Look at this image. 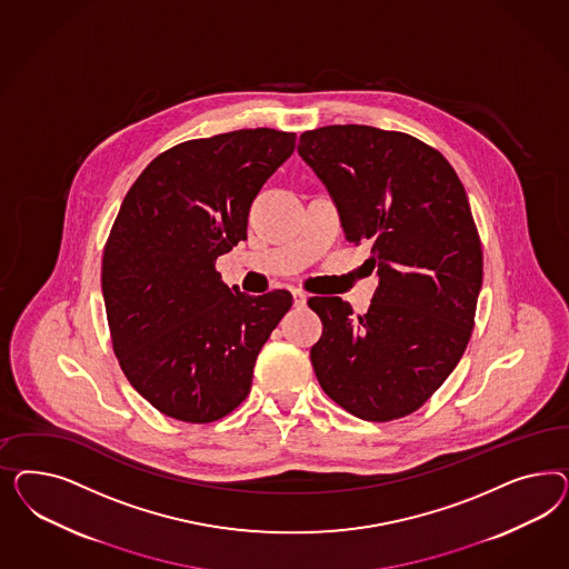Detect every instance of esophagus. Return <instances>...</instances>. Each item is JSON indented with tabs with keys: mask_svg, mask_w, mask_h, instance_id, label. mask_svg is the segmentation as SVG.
I'll return each instance as SVG.
<instances>
[{
	"mask_svg": "<svg viewBox=\"0 0 569 569\" xmlns=\"http://www.w3.org/2000/svg\"><path fill=\"white\" fill-rule=\"evenodd\" d=\"M293 307H305L307 305V293L300 292V290H293Z\"/></svg>",
	"mask_w": 569,
	"mask_h": 569,
	"instance_id": "1",
	"label": "esophagus"
}]
</instances>
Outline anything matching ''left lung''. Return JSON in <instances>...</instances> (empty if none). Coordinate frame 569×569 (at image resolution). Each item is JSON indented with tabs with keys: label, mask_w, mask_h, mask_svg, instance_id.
Here are the masks:
<instances>
[{
	"label": "left lung",
	"mask_w": 569,
	"mask_h": 569,
	"mask_svg": "<svg viewBox=\"0 0 569 569\" xmlns=\"http://www.w3.org/2000/svg\"><path fill=\"white\" fill-rule=\"evenodd\" d=\"M298 154L338 204L346 241L371 243L379 277L365 315L338 296L309 298L323 323L310 348L315 376L365 421L411 415L452 373L473 329L483 260L466 188L428 143L367 124L305 131Z\"/></svg>",
	"instance_id": "8db88e82"
}]
</instances>
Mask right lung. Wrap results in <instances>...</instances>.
Masks as SVG:
<instances>
[{"label": "right lung", "mask_w": 569, "mask_h": 569, "mask_svg": "<svg viewBox=\"0 0 569 569\" xmlns=\"http://www.w3.org/2000/svg\"><path fill=\"white\" fill-rule=\"evenodd\" d=\"M296 133L240 129L156 156L127 191L102 259V293L122 373L160 413L210 423L240 407L292 293L229 290L217 259L246 240L260 188Z\"/></svg>", "instance_id": "right-lung-1"}]
</instances>
